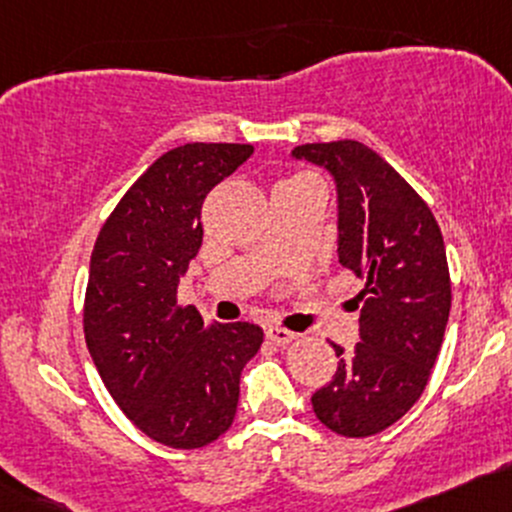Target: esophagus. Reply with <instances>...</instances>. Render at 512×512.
<instances>
[{
  "label": "esophagus",
  "instance_id": "obj_1",
  "mask_svg": "<svg viewBox=\"0 0 512 512\" xmlns=\"http://www.w3.org/2000/svg\"><path fill=\"white\" fill-rule=\"evenodd\" d=\"M294 338L296 333H291V330L286 328H279V325H269L267 328V340L272 342V345H289Z\"/></svg>",
  "mask_w": 512,
  "mask_h": 512
}]
</instances>
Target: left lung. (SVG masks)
Returning a JSON list of instances; mask_svg holds the SVG:
<instances>
[{
	"mask_svg": "<svg viewBox=\"0 0 512 512\" xmlns=\"http://www.w3.org/2000/svg\"><path fill=\"white\" fill-rule=\"evenodd\" d=\"M333 177L338 257L367 286L359 294V342L335 345L338 372L311 396L325 428L345 437L386 430L413 408L430 379L452 306L440 226L384 157L357 140L291 150Z\"/></svg>",
	"mask_w": 512,
	"mask_h": 512,
	"instance_id": "obj_1",
	"label": "left lung"
}]
</instances>
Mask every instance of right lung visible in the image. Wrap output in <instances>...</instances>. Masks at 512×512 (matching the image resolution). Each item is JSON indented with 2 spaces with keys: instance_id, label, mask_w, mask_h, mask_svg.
<instances>
[{
  "instance_id": "obj_1",
  "label": "right lung",
  "mask_w": 512,
  "mask_h": 512,
  "mask_svg": "<svg viewBox=\"0 0 512 512\" xmlns=\"http://www.w3.org/2000/svg\"><path fill=\"white\" fill-rule=\"evenodd\" d=\"M252 153L240 143H187L157 157L94 243L84 340L111 398L160 445L196 449L230 428L240 372L265 338L255 323L206 325L177 303L204 238L201 204Z\"/></svg>"
}]
</instances>
